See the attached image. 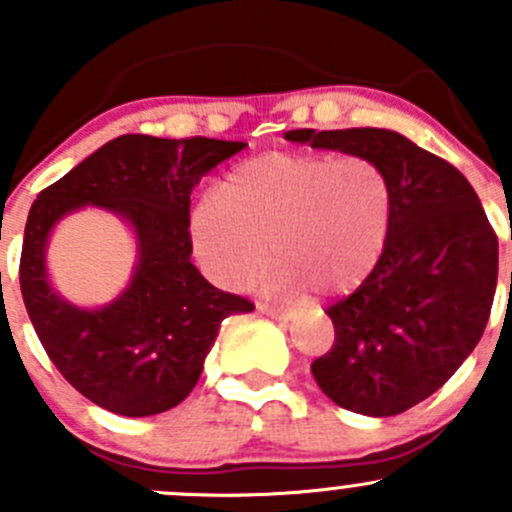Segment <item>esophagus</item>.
Segmentation results:
<instances>
[{
    "label": "esophagus",
    "instance_id": "34e87169",
    "mask_svg": "<svg viewBox=\"0 0 512 512\" xmlns=\"http://www.w3.org/2000/svg\"><path fill=\"white\" fill-rule=\"evenodd\" d=\"M257 309H260V312H265V314H270V317L282 319V322H289V319L294 317L292 309H285V307H272V304H267V302H257Z\"/></svg>",
    "mask_w": 512,
    "mask_h": 512
}]
</instances>
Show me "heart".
Wrapping results in <instances>:
<instances>
[{
	"label": "heart",
	"instance_id": "b5f03b06",
	"mask_svg": "<svg viewBox=\"0 0 512 512\" xmlns=\"http://www.w3.org/2000/svg\"><path fill=\"white\" fill-rule=\"evenodd\" d=\"M394 218V188L376 160L270 151L227 173L190 218L195 252L225 287L280 262L277 282L322 294L352 292L376 270Z\"/></svg>",
	"mask_w": 512,
	"mask_h": 512
}]
</instances>
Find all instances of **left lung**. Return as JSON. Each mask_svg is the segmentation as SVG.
Wrapping results in <instances>:
<instances>
[{"label": "left lung", "instance_id": "8db88e82", "mask_svg": "<svg viewBox=\"0 0 512 512\" xmlns=\"http://www.w3.org/2000/svg\"><path fill=\"white\" fill-rule=\"evenodd\" d=\"M287 141L386 170L394 218L376 270L329 304L334 344L312 361L319 389L364 416H396L441 389L476 349L498 285V235L448 160L386 128L287 131Z\"/></svg>", "mask_w": 512, "mask_h": 512}]
</instances>
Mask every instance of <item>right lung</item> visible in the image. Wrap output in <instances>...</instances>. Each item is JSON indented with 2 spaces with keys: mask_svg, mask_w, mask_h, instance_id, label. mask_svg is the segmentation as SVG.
Instances as JSON below:
<instances>
[{
  "mask_svg": "<svg viewBox=\"0 0 512 512\" xmlns=\"http://www.w3.org/2000/svg\"><path fill=\"white\" fill-rule=\"evenodd\" d=\"M247 143L218 138L108 141L44 188L24 227L19 285L41 347L79 394L118 416L178 406L198 384L225 317L252 312L240 294L213 287L190 262V193ZM81 204L123 214L139 237L132 285L101 310H79L48 285L43 247L50 227Z\"/></svg>",
  "mask_w": 512,
  "mask_h": 512,
  "instance_id": "obj_1",
  "label": "right lung"
}]
</instances>
